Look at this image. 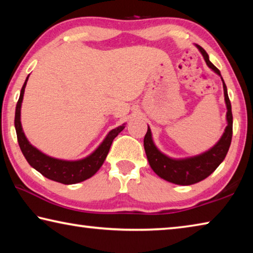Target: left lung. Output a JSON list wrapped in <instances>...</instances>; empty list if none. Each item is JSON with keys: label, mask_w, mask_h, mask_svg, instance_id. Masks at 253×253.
I'll return each instance as SVG.
<instances>
[{"label": "left lung", "mask_w": 253, "mask_h": 253, "mask_svg": "<svg viewBox=\"0 0 253 253\" xmlns=\"http://www.w3.org/2000/svg\"><path fill=\"white\" fill-rule=\"evenodd\" d=\"M196 48L202 53L210 69H212L216 75L221 77L222 84H223L224 101L226 110H228L226 111L228 126L225 127L223 135L221 136L219 142L209 151L200 154V155L186 158H172L162 153L154 143L151 128L148 126L146 135L144 137V148L146 152L149 165L161 178L177 184V185H192V184L203 181L209 175H211L217 169V166L223 162L230 148L231 139H232L233 117L232 110H231V102L228 96V89H226L224 80L222 78L220 70L210 61L209 55L202 46L196 44Z\"/></svg>", "instance_id": "8db88e82"}]
</instances>
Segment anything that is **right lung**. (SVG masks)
Returning a JSON list of instances; mask_svg holds the SVG:
<instances>
[{"instance_id": "add662e5", "label": "right lung", "mask_w": 253, "mask_h": 253, "mask_svg": "<svg viewBox=\"0 0 253 253\" xmlns=\"http://www.w3.org/2000/svg\"><path fill=\"white\" fill-rule=\"evenodd\" d=\"M29 76L25 79L22 89H21L20 98L15 108L14 118V126L16 136H18V142L25 160L28 161L29 164L34 169H37L38 172L41 173L44 177L51 179V181L69 185V184L80 183L90 178L92 175H95L98 172L101 165L104 164L106 157L108 155L111 143H113L115 137L125 128V124L110 130L99 146L87 157L77 161H67L48 156L46 154L39 151L37 147H34L29 142L23 131L22 124H21V106H22L24 89L25 85H27Z\"/></svg>"}]
</instances>
